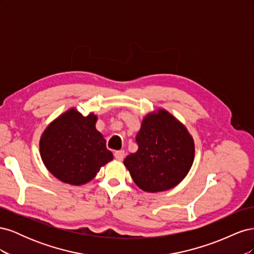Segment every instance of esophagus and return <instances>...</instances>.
<instances>
[{"mask_svg": "<svg viewBox=\"0 0 254 254\" xmlns=\"http://www.w3.org/2000/svg\"><path fill=\"white\" fill-rule=\"evenodd\" d=\"M125 157V151L124 150H118L114 152V158L119 160V161H122L123 159H124Z\"/></svg>", "mask_w": 254, "mask_h": 254, "instance_id": "obj_1", "label": "esophagus"}]
</instances>
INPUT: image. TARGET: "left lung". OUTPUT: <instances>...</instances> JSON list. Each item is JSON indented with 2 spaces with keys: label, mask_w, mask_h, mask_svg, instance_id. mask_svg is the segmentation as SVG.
Wrapping results in <instances>:
<instances>
[{
  "label": "left lung",
  "mask_w": 254,
  "mask_h": 254,
  "mask_svg": "<svg viewBox=\"0 0 254 254\" xmlns=\"http://www.w3.org/2000/svg\"><path fill=\"white\" fill-rule=\"evenodd\" d=\"M135 141L139 148L126 157L124 164L144 191L158 193L175 188L193 165V137L187 127L165 109L146 115Z\"/></svg>",
  "instance_id": "obj_1"
}]
</instances>
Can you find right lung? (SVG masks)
I'll use <instances>...</instances> for the list:
<instances>
[{
  "label": "right lung",
  "instance_id": "right-lung-1",
  "mask_svg": "<svg viewBox=\"0 0 254 254\" xmlns=\"http://www.w3.org/2000/svg\"><path fill=\"white\" fill-rule=\"evenodd\" d=\"M96 122L97 115L93 112L83 117L71 108L43 131L39 142L40 156L45 167L58 180L82 186L113 159L104 135L95 127Z\"/></svg>",
  "mask_w": 254,
  "mask_h": 254
}]
</instances>
